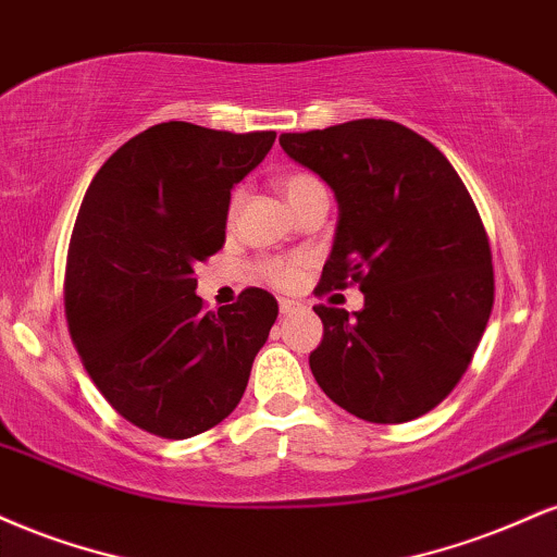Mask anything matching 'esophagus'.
<instances>
[{"mask_svg": "<svg viewBox=\"0 0 557 557\" xmlns=\"http://www.w3.org/2000/svg\"><path fill=\"white\" fill-rule=\"evenodd\" d=\"M278 310L281 315H292L294 310H299V302H294V299H278Z\"/></svg>", "mask_w": 557, "mask_h": 557, "instance_id": "esophagus-1", "label": "esophagus"}]
</instances>
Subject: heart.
Returning a JSON list of instances; mask_svg holds the SVG:
<instances>
[{"mask_svg":"<svg viewBox=\"0 0 557 557\" xmlns=\"http://www.w3.org/2000/svg\"><path fill=\"white\" fill-rule=\"evenodd\" d=\"M318 187H323V182L310 172H286L276 176V189L284 195V200L289 202V208L299 206V202H302L307 195ZM242 202H245V189H234L226 206L228 226L237 221ZM255 268H258V276L265 278L268 284L278 286V289H292V286H297L299 276H302L305 258H263Z\"/></svg>","mask_w":557,"mask_h":557,"instance_id":"1","label":"heart"}]
</instances>
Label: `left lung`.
Masks as SVG:
<instances>
[{
	"instance_id": "obj_1",
	"label": "left lung",
	"mask_w": 557,
	"mask_h": 557,
	"mask_svg": "<svg viewBox=\"0 0 557 557\" xmlns=\"http://www.w3.org/2000/svg\"><path fill=\"white\" fill-rule=\"evenodd\" d=\"M278 143L338 200L315 294H364L355 318L312 307L323 320L312 375L359 420L428 414L461 381L493 312V252L472 195L433 143L391 120L284 133Z\"/></svg>"
}]
</instances>
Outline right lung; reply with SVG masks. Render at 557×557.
I'll list each match as a JSON object with an SVG mask.
<instances>
[{"label":"right lung","mask_w":557,"mask_h":557,"mask_svg":"<svg viewBox=\"0 0 557 557\" xmlns=\"http://www.w3.org/2000/svg\"><path fill=\"white\" fill-rule=\"evenodd\" d=\"M276 133L161 122L98 169L70 237L64 315L83 368L116 414L185 441L232 414L276 323L273 294L202 310L195 265L224 247L232 187Z\"/></svg>","instance_id":"right-lung-1"}]
</instances>
